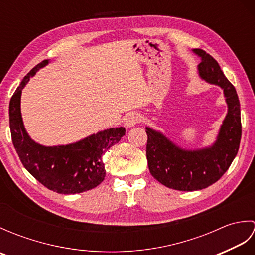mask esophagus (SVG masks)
I'll use <instances>...</instances> for the list:
<instances>
[{
  "instance_id": "obj_1",
  "label": "esophagus",
  "mask_w": 255,
  "mask_h": 255,
  "mask_svg": "<svg viewBox=\"0 0 255 255\" xmlns=\"http://www.w3.org/2000/svg\"><path fill=\"white\" fill-rule=\"evenodd\" d=\"M140 116L137 113H130L128 114L127 117L125 118V126L126 127H133L134 125H137L140 122Z\"/></svg>"
}]
</instances>
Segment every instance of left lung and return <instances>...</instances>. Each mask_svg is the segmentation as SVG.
I'll list each match as a JSON object with an SVG mask.
<instances>
[{"mask_svg": "<svg viewBox=\"0 0 255 255\" xmlns=\"http://www.w3.org/2000/svg\"><path fill=\"white\" fill-rule=\"evenodd\" d=\"M202 58L199 77L224 90L228 113L216 142L209 148L185 150L170 141L161 132L147 127V160L150 173L164 186L192 192L217 182L229 169L241 140L240 102L235 86L221 71L218 62L203 49H194Z\"/></svg>", "mask_w": 255, "mask_h": 255, "instance_id": "1", "label": "left lung"}]
</instances>
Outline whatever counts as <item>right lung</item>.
<instances>
[{"mask_svg": "<svg viewBox=\"0 0 255 255\" xmlns=\"http://www.w3.org/2000/svg\"><path fill=\"white\" fill-rule=\"evenodd\" d=\"M49 63L44 60L27 73L9 102L12 141L25 169L42 185L59 194H78L96 187L105 177L102 155L125 136L124 127L110 128L80 141L56 147L36 143L26 132L20 114L21 90L30 77Z\"/></svg>", "mask_w": 255, "mask_h": 255, "instance_id": "right-lung-1", "label": "right lung"}]
</instances>
